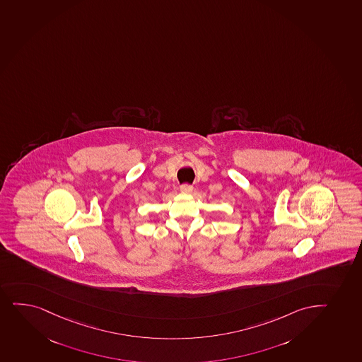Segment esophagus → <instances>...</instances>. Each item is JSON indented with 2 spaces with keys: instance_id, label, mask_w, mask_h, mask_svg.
<instances>
[{
  "instance_id": "esophagus-1",
  "label": "esophagus",
  "mask_w": 362,
  "mask_h": 362,
  "mask_svg": "<svg viewBox=\"0 0 362 362\" xmlns=\"http://www.w3.org/2000/svg\"><path fill=\"white\" fill-rule=\"evenodd\" d=\"M180 191H182V192H187V194H189V192L192 191V185L187 183L182 184V185H180Z\"/></svg>"
}]
</instances>
